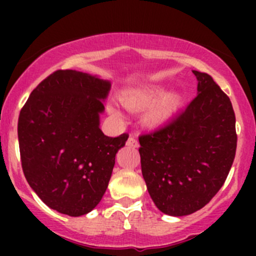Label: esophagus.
Segmentation results:
<instances>
[{
	"mask_svg": "<svg viewBox=\"0 0 256 256\" xmlns=\"http://www.w3.org/2000/svg\"><path fill=\"white\" fill-rule=\"evenodd\" d=\"M126 146L128 147H138V140H136L134 136H130V138H128V141H126Z\"/></svg>",
	"mask_w": 256,
	"mask_h": 256,
	"instance_id": "1",
	"label": "esophagus"
}]
</instances>
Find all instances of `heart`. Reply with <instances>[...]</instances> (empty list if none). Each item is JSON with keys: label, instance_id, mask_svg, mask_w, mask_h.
<instances>
[{"label": "heart", "instance_id": "obj_1", "mask_svg": "<svg viewBox=\"0 0 256 256\" xmlns=\"http://www.w3.org/2000/svg\"><path fill=\"white\" fill-rule=\"evenodd\" d=\"M120 100L124 106L131 112H142L151 106L144 114V124L152 130L162 128L174 120L182 105V95L177 92L166 94V88L162 85L131 88L121 94ZM109 112L112 115H118V112L112 105H109Z\"/></svg>", "mask_w": 256, "mask_h": 256}]
</instances>
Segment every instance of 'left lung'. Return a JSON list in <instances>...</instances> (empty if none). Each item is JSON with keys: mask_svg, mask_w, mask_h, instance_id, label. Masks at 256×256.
<instances>
[{"mask_svg": "<svg viewBox=\"0 0 256 256\" xmlns=\"http://www.w3.org/2000/svg\"><path fill=\"white\" fill-rule=\"evenodd\" d=\"M197 96L164 128L138 138L147 190L164 214L204 207L226 182L236 150L230 99L207 73L193 70Z\"/></svg>", "mask_w": 256, "mask_h": 256, "instance_id": "1", "label": "left lung"}]
</instances>
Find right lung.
I'll return each mask as SVG.
<instances>
[{
  "mask_svg": "<svg viewBox=\"0 0 256 256\" xmlns=\"http://www.w3.org/2000/svg\"><path fill=\"white\" fill-rule=\"evenodd\" d=\"M109 80L56 70L30 92L18 118V142L28 184L49 208L70 216L99 204L128 134L109 138L100 115Z\"/></svg>",
  "mask_w": 256,
  "mask_h": 256,
  "instance_id": "right-lung-1",
  "label": "right lung"
}]
</instances>
